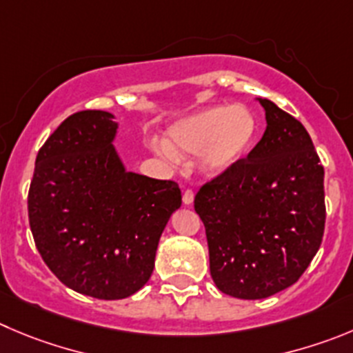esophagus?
Masks as SVG:
<instances>
[{"label": "esophagus", "mask_w": 353, "mask_h": 353, "mask_svg": "<svg viewBox=\"0 0 353 353\" xmlns=\"http://www.w3.org/2000/svg\"><path fill=\"white\" fill-rule=\"evenodd\" d=\"M193 199H195V193H193L192 190H186V192L183 193V203H184V205H192Z\"/></svg>", "instance_id": "1"}]
</instances>
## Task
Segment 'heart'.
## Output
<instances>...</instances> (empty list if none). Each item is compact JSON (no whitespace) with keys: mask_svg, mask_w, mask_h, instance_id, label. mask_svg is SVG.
Segmentation results:
<instances>
[{"mask_svg":"<svg viewBox=\"0 0 353 353\" xmlns=\"http://www.w3.org/2000/svg\"><path fill=\"white\" fill-rule=\"evenodd\" d=\"M258 136V120L245 106H217L176 121L165 134L167 157L202 154L210 174L225 172L247 157Z\"/></svg>","mask_w":353,"mask_h":353,"instance_id":"1","label":"heart"}]
</instances>
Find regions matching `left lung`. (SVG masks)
<instances>
[{
  "label": "left lung",
  "instance_id": "left-lung-1",
  "mask_svg": "<svg viewBox=\"0 0 353 353\" xmlns=\"http://www.w3.org/2000/svg\"><path fill=\"white\" fill-rule=\"evenodd\" d=\"M258 101L266 114L261 141L195 196L210 276L240 299L268 298L298 282L325 225L324 167L308 132L272 101Z\"/></svg>",
  "mask_w": 353,
  "mask_h": 353
}]
</instances>
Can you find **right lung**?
Listing matches in <instances>:
<instances>
[{"label": "right lung", "instance_id": "1", "mask_svg": "<svg viewBox=\"0 0 353 353\" xmlns=\"http://www.w3.org/2000/svg\"><path fill=\"white\" fill-rule=\"evenodd\" d=\"M113 118L99 110L65 118L38 151L28 195L43 261L97 299L128 298L150 281L161 232L181 207L177 183L125 170Z\"/></svg>", "mask_w": 353, "mask_h": 353}]
</instances>
